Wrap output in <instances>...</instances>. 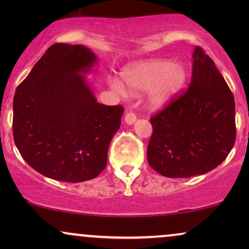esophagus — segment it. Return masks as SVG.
<instances>
[{
	"label": "esophagus",
	"mask_w": 249,
	"mask_h": 249,
	"mask_svg": "<svg viewBox=\"0 0 249 249\" xmlns=\"http://www.w3.org/2000/svg\"><path fill=\"white\" fill-rule=\"evenodd\" d=\"M136 115L132 113V112H128L127 114L124 115V122L127 124H135V121H136Z\"/></svg>",
	"instance_id": "34e87169"
}]
</instances>
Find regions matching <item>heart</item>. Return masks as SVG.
Segmentation results:
<instances>
[{
	"label": "heart",
	"instance_id": "1",
	"mask_svg": "<svg viewBox=\"0 0 249 249\" xmlns=\"http://www.w3.org/2000/svg\"><path fill=\"white\" fill-rule=\"evenodd\" d=\"M188 78L187 67L168 60H147L128 64L121 71L124 86L131 91L149 89L147 105L154 111L168 107L185 87ZM111 86L122 90L121 84L111 81Z\"/></svg>",
	"mask_w": 249,
	"mask_h": 249
}]
</instances>
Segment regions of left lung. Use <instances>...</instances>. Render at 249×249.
<instances>
[{"mask_svg": "<svg viewBox=\"0 0 249 249\" xmlns=\"http://www.w3.org/2000/svg\"><path fill=\"white\" fill-rule=\"evenodd\" d=\"M149 165L168 178L215 169L236 142L234 98L213 60L196 46L188 89L149 119Z\"/></svg>", "mask_w": 249, "mask_h": 249, "instance_id": "1", "label": "left lung"}]
</instances>
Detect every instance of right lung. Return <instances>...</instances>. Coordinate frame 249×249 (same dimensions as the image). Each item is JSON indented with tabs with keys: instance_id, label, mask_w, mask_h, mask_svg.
I'll return each instance as SVG.
<instances>
[{
	"instance_id": "1",
	"label": "right lung",
	"mask_w": 249,
	"mask_h": 249,
	"mask_svg": "<svg viewBox=\"0 0 249 249\" xmlns=\"http://www.w3.org/2000/svg\"><path fill=\"white\" fill-rule=\"evenodd\" d=\"M97 56L84 45L50 46L17 87L13 138L22 159L47 178L94 179L107 166L124 107L100 104L85 77Z\"/></svg>"
}]
</instances>
